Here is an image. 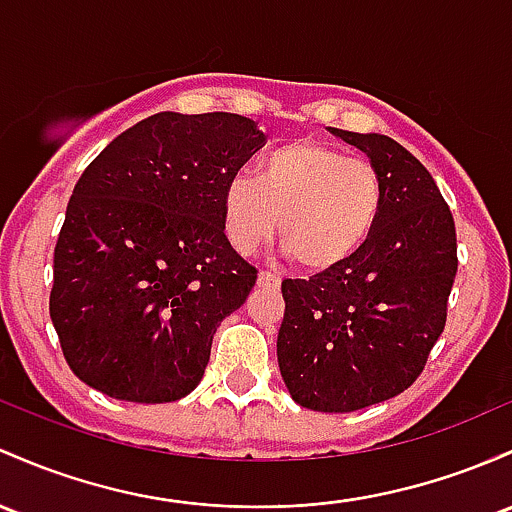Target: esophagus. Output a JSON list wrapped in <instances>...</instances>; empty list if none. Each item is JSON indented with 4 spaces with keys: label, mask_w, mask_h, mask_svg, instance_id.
Wrapping results in <instances>:
<instances>
[{
    "label": "esophagus",
    "mask_w": 512,
    "mask_h": 512,
    "mask_svg": "<svg viewBox=\"0 0 512 512\" xmlns=\"http://www.w3.org/2000/svg\"><path fill=\"white\" fill-rule=\"evenodd\" d=\"M257 282H260V286H274V289H277V286L282 284V279H279V274L269 272V269H262L260 277H257Z\"/></svg>",
    "instance_id": "34e87169"
}]
</instances>
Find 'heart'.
<instances>
[{"label":"heart","instance_id":"1","mask_svg":"<svg viewBox=\"0 0 512 512\" xmlns=\"http://www.w3.org/2000/svg\"><path fill=\"white\" fill-rule=\"evenodd\" d=\"M386 184L367 157L303 138L260 160L257 179L238 172L223 189V223L235 250L252 252L277 228L289 260L303 272L345 265L372 238Z\"/></svg>","mask_w":512,"mask_h":512}]
</instances>
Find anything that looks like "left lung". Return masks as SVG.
<instances>
[{
    "label": "left lung",
    "mask_w": 512,
    "mask_h": 512,
    "mask_svg": "<svg viewBox=\"0 0 512 512\" xmlns=\"http://www.w3.org/2000/svg\"><path fill=\"white\" fill-rule=\"evenodd\" d=\"M379 167L384 211L345 265L284 279L277 357L291 398L352 413L406 391L447 323L457 230L435 179L401 143L333 128Z\"/></svg>",
    "instance_id": "1"
}]
</instances>
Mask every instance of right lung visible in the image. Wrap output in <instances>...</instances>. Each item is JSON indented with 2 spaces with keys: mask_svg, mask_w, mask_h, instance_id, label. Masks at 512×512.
I'll list each match as a JSON object with an SVG mask.
<instances>
[{
  "mask_svg": "<svg viewBox=\"0 0 512 512\" xmlns=\"http://www.w3.org/2000/svg\"><path fill=\"white\" fill-rule=\"evenodd\" d=\"M262 145L245 116L162 111L89 162L50 289L65 362L84 384L133 403L196 389L213 333L257 282L226 238L223 189Z\"/></svg>",
  "mask_w": 512,
  "mask_h": 512,
  "instance_id": "1",
  "label": "right lung"
}]
</instances>
